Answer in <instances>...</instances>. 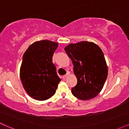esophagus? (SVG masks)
<instances>
[{
  "label": "esophagus",
  "mask_w": 129,
  "mask_h": 129,
  "mask_svg": "<svg viewBox=\"0 0 129 129\" xmlns=\"http://www.w3.org/2000/svg\"><path fill=\"white\" fill-rule=\"evenodd\" d=\"M68 74H66V75H64V76H62V79H63V80L66 79V78L68 77Z\"/></svg>",
  "instance_id": "obj_1"
}]
</instances>
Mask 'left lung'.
Here are the masks:
<instances>
[{"mask_svg":"<svg viewBox=\"0 0 129 129\" xmlns=\"http://www.w3.org/2000/svg\"><path fill=\"white\" fill-rule=\"evenodd\" d=\"M65 51L73 62L77 83L72 94L81 100L96 96L104 87L108 68L102 50L93 42L83 41L70 44Z\"/></svg>","mask_w":129,"mask_h":129,"instance_id":"left-lung-1","label":"left lung"}]
</instances>
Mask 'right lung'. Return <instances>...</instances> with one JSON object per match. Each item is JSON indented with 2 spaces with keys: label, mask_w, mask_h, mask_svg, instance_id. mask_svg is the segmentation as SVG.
Returning a JSON list of instances; mask_svg holds the SVG:
<instances>
[{
  "label": "right lung",
  "mask_w": 129,
  "mask_h": 129,
  "mask_svg": "<svg viewBox=\"0 0 129 129\" xmlns=\"http://www.w3.org/2000/svg\"><path fill=\"white\" fill-rule=\"evenodd\" d=\"M58 44L49 40L36 42L28 47L22 57L20 78L31 97L45 101L55 93L61 79L52 62Z\"/></svg>",
  "instance_id": "obj_1"
}]
</instances>
